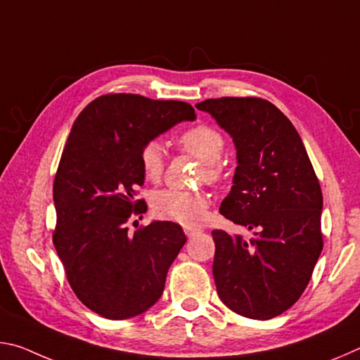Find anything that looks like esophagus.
I'll list each match as a JSON object with an SVG mask.
<instances>
[{"instance_id": "esophagus-1", "label": "esophagus", "mask_w": 360, "mask_h": 360, "mask_svg": "<svg viewBox=\"0 0 360 360\" xmlns=\"http://www.w3.org/2000/svg\"><path fill=\"white\" fill-rule=\"evenodd\" d=\"M198 231H200V229L191 227V225H186V227H184V233L188 236V238H191V236H193L195 233H198Z\"/></svg>"}]
</instances>
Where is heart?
Wrapping results in <instances>:
<instances>
[{
    "instance_id": "b5f03b06",
    "label": "heart",
    "mask_w": 360,
    "mask_h": 360,
    "mask_svg": "<svg viewBox=\"0 0 360 360\" xmlns=\"http://www.w3.org/2000/svg\"><path fill=\"white\" fill-rule=\"evenodd\" d=\"M176 144L182 150L202 160V176L210 184H219L225 178L227 163L222 158L225 138L214 127L203 122L188 127L179 133ZM139 165L146 179L150 182L160 179L165 169V150L162 144L155 139L146 141L139 149ZM208 208L210 197L205 192L165 188V191L157 192L152 198V210L158 217L184 225H197L202 222Z\"/></svg>"
}]
</instances>
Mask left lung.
<instances>
[{
  "label": "left lung",
  "mask_w": 360,
  "mask_h": 360,
  "mask_svg": "<svg viewBox=\"0 0 360 360\" xmlns=\"http://www.w3.org/2000/svg\"><path fill=\"white\" fill-rule=\"evenodd\" d=\"M236 146L238 167L219 212L252 238L212 230V275L231 311L266 321L294 304L322 251V192L295 127L273 103L222 96L198 103Z\"/></svg>",
  "instance_id": "8db88e82"
}]
</instances>
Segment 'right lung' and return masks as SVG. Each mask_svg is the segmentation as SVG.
<instances>
[{"mask_svg": "<svg viewBox=\"0 0 360 360\" xmlns=\"http://www.w3.org/2000/svg\"><path fill=\"white\" fill-rule=\"evenodd\" d=\"M193 119L184 101L108 94L90 101L72 124L53 179L52 240L72 292L103 318L148 311L187 241L179 224L155 221L130 233L127 222L148 211L136 200L144 184L141 146Z\"/></svg>", "mask_w": 360, "mask_h": 360, "instance_id": "right-lung-1", "label": "right lung"}]
</instances>
